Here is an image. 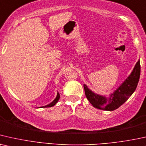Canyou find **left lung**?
I'll list each match as a JSON object with an SVG mask.
<instances>
[{"label":"left lung","mask_w":146,"mask_h":146,"mask_svg":"<svg viewBox=\"0 0 146 146\" xmlns=\"http://www.w3.org/2000/svg\"><path fill=\"white\" fill-rule=\"evenodd\" d=\"M140 76V63L139 60L135 64L131 75L120 85L109 98L95 94L89 90L87 85H83L85 96L89 102L94 108L99 110L113 111L123 105L133 94L136 89Z\"/></svg>","instance_id":"8db88e82"}]
</instances>
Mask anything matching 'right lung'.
Listing matches in <instances>:
<instances>
[{
  "instance_id": "add662e5",
  "label": "right lung",
  "mask_w": 146,
  "mask_h": 146,
  "mask_svg": "<svg viewBox=\"0 0 146 146\" xmlns=\"http://www.w3.org/2000/svg\"><path fill=\"white\" fill-rule=\"evenodd\" d=\"M59 98H60V95H59V93H57V97H56V98L55 99V100H54L53 102H52V103H50V104L47 105V106L42 107V108H50V107H53V106H54L56 104H57L58 101H59Z\"/></svg>"
}]
</instances>
